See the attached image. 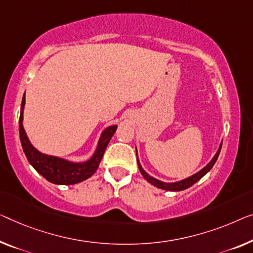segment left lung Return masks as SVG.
Masks as SVG:
<instances>
[{"label":"left lung","mask_w":253,"mask_h":253,"mask_svg":"<svg viewBox=\"0 0 253 253\" xmlns=\"http://www.w3.org/2000/svg\"><path fill=\"white\" fill-rule=\"evenodd\" d=\"M223 143V142H221ZM221 143L219 145V148H218L216 154H214L212 159H211L208 164H207V166H205L201 170H199L198 172H195V174H193L190 177H186V178L184 179H180V180H177V182H171V183H167V182H163V180L160 179H157L154 178V177H152L151 175H149L148 172H146L144 169H143L141 163H139L138 160V157H137V165H138V169L139 171H141V174L143 175V177L148 180V182L150 184H152L153 186H156L158 188H161V190H166V191H172V192H177V191H183V190H186V188H188L190 186L193 185V184H195L198 182V180H200L202 178L203 176H205L207 172L210 171V169L213 167V165L216 164V161L218 159V156H219L220 153V149H221ZM136 156H137V150H136Z\"/></svg>","instance_id":"left-lung-1"}]
</instances>
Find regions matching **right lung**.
<instances>
[{
	"label": "right lung",
	"instance_id": "right-lung-1",
	"mask_svg": "<svg viewBox=\"0 0 253 253\" xmlns=\"http://www.w3.org/2000/svg\"><path fill=\"white\" fill-rule=\"evenodd\" d=\"M25 102L26 96L24 94L20 107V118H19V135H20L22 150L34 169L48 182L58 184V185H73V184L81 183L83 180L89 178L99 168L104 151L118 126H108L101 133L96 149L89 159L85 161H71L65 159V158L50 156V154L41 152L32 144L24 128Z\"/></svg>",
	"mask_w": 253,
	"mask_h": 253
}]
</instances>
